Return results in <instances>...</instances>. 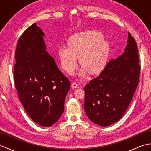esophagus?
<instances>
[{
  "label": "esophagus",
  "instance_id": "esophagus-1",
  "mask_svg": "<svg viewBox=\"0 0 151 151\" xmlns=\"http://www.w3.org/2000/svg\"><path fill=\"white\" fill-rule=\"evenodd\" d=\"M78 84L77 83H76V82H73L72 84H71V88H73V89H76V88H78Z\"/></svg>",
  "mask_w": 151,
  "mask_h": 151
}]
</instances>
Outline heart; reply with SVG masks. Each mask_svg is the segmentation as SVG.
I'll list each match as a JSON object with an SVG mask.
<instances>
[{"label": "heart", "mask_w": 151, "mask_h": 151, "mask_svg": "<svg viewBox=\"0 0 151 151\" xmlns=\"http://www.w3.org/2000/svg\"><path fill=\"white\" fill-rule=\"evenodd\" d=\"M109 51V43L101 32L88 30L72 36L67 41V47H60L57 54L62 67L70 74L76 69L78 58L82 67L78 76L82 78L88 71L95 74L102 70L108 60Z\"/></svg>", "instance_id": "obj_1"}]
</instances>
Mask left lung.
<instances>
[{
	"mask_svg": "<svg viewBox=\"0 0 151 151\" xmlns=\"http://www.w3.org/2000/svg\"><path fill=\"white\" fill-rule=\"evenodd\" d=\"M139 63L136 42L128 32L123 54L110 60L100 75L84 87V110L92 122L107 127L122 117L139 84Z\"/></svg>",
	"mask_w": 151,
	"mask_h": 151,
	"instance_id": "8db88e82",
	"label": "left lung"
}]
</instances>
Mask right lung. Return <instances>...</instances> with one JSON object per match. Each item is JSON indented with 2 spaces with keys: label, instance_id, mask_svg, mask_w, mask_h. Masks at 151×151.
Instances as JSON below:
<instances>
[{
  "label": "right lung",
  "instance_id": "right-lung-1",
  "mask_svg": "<svg viewBox=\"0 0 151 151\" xmlns=\"http://www.w3.org/2000/svg\"><path fill=\"white\" fill-rule=\"evenodd\" d=\"M44 36L36 23L24 32L17 41L14 74L25 111L35 123L49 127L63 114L70 83L46 50Z\"/></svg>",
  "mask_w": 151,
  "mask_h": 151
}]
</instances>
